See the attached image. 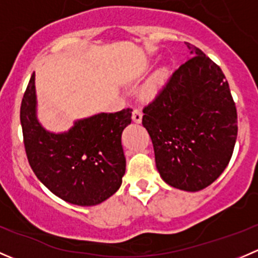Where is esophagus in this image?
Listing matches in <instances>:
<instances>
[{"mask_svg": "<svg viewBox=\"0 0 258 258\" xmlns=\"http://www.w3.org/2000/svg\"><path fill=\"white\" fill-rule=\"evenodd\" d=\"M142 111L141 110H134V112H132V119H134V122H136V123H141L142 121Z\"/></svg>", "mask_w": 258, "mask_h": 258, "instance_id": "34e87169", "label": "esophagus"}]
</instances>
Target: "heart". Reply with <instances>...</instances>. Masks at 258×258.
I'll use <instances>...</instances> for the list:
<instances>
[{
    "label": "heart",
    "mask_w": 258,
    "mask_h": 258,
    "mask_svg": "<svg viewBox=\"0 0 258 258\" xmlns=\"http://www.w3.org/2000/svg\"><path fill=\"white\" fill-rule=\"evenodd\" d=\"M162 81H163V74H157V75H156V76L153 77L152 82H151L150 87H148L147 92L148 93H152L153 91H155V88L158 87V86H160L161 83H162Z\"/></svg>",
    "instance_id": "1"
}]
</instances>
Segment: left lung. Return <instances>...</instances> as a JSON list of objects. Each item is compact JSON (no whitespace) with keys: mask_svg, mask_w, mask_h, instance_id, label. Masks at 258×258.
Here are the masks:
<instances>
[{"mask_svg":"<svg viewBox=\"0 0 258 258\" xmlns=\"http://www.w3.org/2000/svg\"><path fill=\"white\" fill-rule=\"evenodd\" d=\"M186 45L191 58L144 108L142 124L163 181L196 192L227 167L237 139V112L222 70L201 49Z\"/></svg>","mask_w":258,"mask_h":258,"instance_id":"1","label":"left lung"}]
</instances>
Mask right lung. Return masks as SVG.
Listing matches in <instances>:
<instances>
[{"mask_svg":"<svg viewBox=\"0 0 258 258\" xmlns=\"http://www.w3.org/2000/svg\"><path fill=\"white\" fill-rule=\"evenodd\" d=\"M131 116V108L101 112L76 119L69 131H48L37 118L33 74L20 113L31 168L52 194L69 204L95 206L106 201L119 188L126 171L121 136Z\"/></svg>","mask_w":258,"mask_h":258,"instance_id":"add662e5","label":"right lung"}]
</instances>
